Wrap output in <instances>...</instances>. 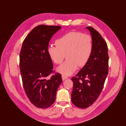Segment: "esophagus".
I'll list each match as a JSON object with an SVG mask.
<instances>
[{
  "mask_svg": "<svg viewBox=\"0 0 126 126\" xmlns=\"http://www.w3.org/2000/svg\"><path fill=\"white\" fill-rule=\"evenodd\" d=\"M62 79L63 81H64V80H65L66 79H67L68 78V77H67L66 76H65V75H62Z\"/></svg>",
  "mask_w": 126,
  "mask_h": 126,
  "instance_id": "esophagus-1",
  "label": "esophagus"
}]
</instances>
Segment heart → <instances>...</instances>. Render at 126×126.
<instances>
[{
  "instance_id": "obj_1",
  "label": "heart",
  "mask_w": 126,
  "mask_h": 126,
  "mask_svg": "<svg viewBox=\"0 0 126 126\" xmlns=\"http://www.w3.org/2000/svg\"><path fill=\"white\" fill-rule=\"evenodd\" d=\"M55 44L56 47L48 48V53L56 64H61L66 56L67 60L57 68L59 73L64 75L74 73L78 66H84L93 52L92 37L79 31H71L64 34L56 40Z\"/></svg>"
}]
</instances>
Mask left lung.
Listing matches in <instances>:
<instances>
[{
	"instance_id": "obj_1",
	"label": "left lung",
	"mask_w": 126,
	"mask_h": 126,
	"mask_svg": "<svg viewBox=\"0 0 126 126\" xmlns=\"http://www.w3.org/2000/svg\"><path fill=\"white\" fill-rule=\"evenodd\" d=\"M92 36L93 49L89 61L71 78L73 89L71 101L80 108L89 107L95 102L102 90L108 74V46L97 31L86 28Z\"/></svg>"
}]
</instances>
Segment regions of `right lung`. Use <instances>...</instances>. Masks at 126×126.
I'll return each instance as SVG.
<instances>
[{
	"instance_id": "obj_1",
	"label": "right lung",
	"mask_w": 126,
	"mask_h": 126,
	"mask_svg": "<svg viewBox=\"0 0 126 126\" xmlns=\"http://www.w3.org/2000/svg\"><path fill=\"white\" fill-rule=\"evenodd\" d=\"M61 26L40 25L24 40L19 55V66L24 89L34 106L47 108L55 102L56 92L62 82L61 75L52 70L48 45ZM52 74L49 79L47 77Z\"/></svg>"
}]
</instances>
